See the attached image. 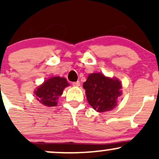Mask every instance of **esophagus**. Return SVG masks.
Segmentation results:
<instances>
[{"instance_id":"1","label":"esophagus","mask_w":159,"mask_h":159,"mask_svg":"<svg viewBox=\"0 0 159 159\" xmlns=\"http://www.w3.org/2000/svg\"><path fill=\"white\" fill-rule=\"evenodd\" d=\"M72 84H73V86H75V87H78V86H80V81H75V82L72 83Z\"/></svg>"}]
</instances>
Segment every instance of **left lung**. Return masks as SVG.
Wrapping results in <instances>:
<instances>
[{
	"instance_id": "1",
	"label": "left lung",
	"mask_w": 159,
	"mask_h": 159,
	"mask_svg": "<svg viewBox=\"0 0 159 159\" xmlns=\"http://www.w3.org/2000/svg\"><path fill=\"white\" fill-rule=\"evenodd\" d=\"M83 88L90 105L98 112L108 111L115 108L117 99L122 94L119 80L105 77L102 73L90 74Z\"/></svg>"
}]
</instances>
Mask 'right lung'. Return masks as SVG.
<instances>
[{"mask_svg":"<svg viewBox=\"0 0 159 159\" xmlns=\"http://www.w3.org/2000/svg\"><path fill=\"white\" fill-rule=\"evenodd\" d=\"M70 85L65 78L52 77L46 80L34 91L37 100L48 107L56 106L64 89Z\"/></svg>","mask_w":159,"mask_h":159,"instance_id":"add662e5","label":"right lung"}]
</instances>
